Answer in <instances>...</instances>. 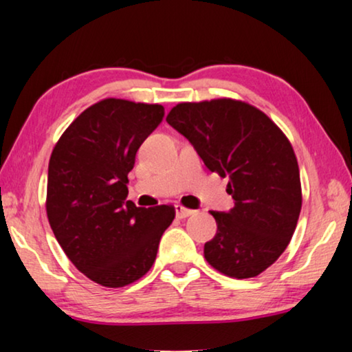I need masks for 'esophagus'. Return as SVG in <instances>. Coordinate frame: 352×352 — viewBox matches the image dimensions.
<instances>
[{
  "label": "esophagus",
  "instance_id": "34e87169",
  "mask_svg": "<svg viewBox=\"0 0 352 352\" xmlns=\"http://www.w3.org/2000/svg\"><path fill=\"white\" fill-rule=\"evenodd\" d=\"M195 210H190V208H186V206L182 205H176V216L179 219H184V218H189L190 214H194Z\"/></svg>",
  "mask_w": 352,
  "mask_h": 352
}]
</instances>
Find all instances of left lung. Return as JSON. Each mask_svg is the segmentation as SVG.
Returning <instances> with one entry per match:
<instances>
[{
  "label": "left lung",
  "instance_id": "1",
  "mask_svg": "<svg viewBox=\"0 0 352 352\" xmlns=\"http://www.w3.org/2000/svg\"><path fill=\"white\" fill-rule=\"evenodd\" d=\"M166 122L210 171L229 177L234 208L210 211L218 230L205 259L228 277L259 276L285 252L300 218V168L288 138L261 110L230 98L181 102Z\"/></svg>",
  "mask_w": 352,
  "mask_h": 352
}]
</instances>
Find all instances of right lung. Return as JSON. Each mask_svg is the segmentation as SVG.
I'll use <instances>...</instances> for the list:
<instances>
[{
	"instance_id": "right-lung-1",
	"label": "right lung",
	"mask_w": 352,
	"mask_h": 352,
	"mask_svg": "<svg viewBox=\"0 0 352 352\" xmlns=\"http://www.w3.org/2000/svg\"><path fill=\"white\" fill-rule=\"evenodd\" d=\"M165 115L160 104L107 98L83 110L62 133L47 166L46 213L74 266L102 287L146 276L175 206H136L128 173L136 152Z\"/></svg>"
}]
</instances>
